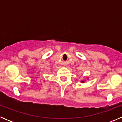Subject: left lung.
<instances>
[{
  "label": "left lung",
  "instance_id": "8db88e82",
  "mask_svg": "<svg viewBox=\"0 0 122 122\" xmlns=\"http://www.w3.org/2000/svg\"><path fill=\"white\" fill-rule=\"evenodd\" d=\"M82 82H84V81H82Z\"/></svg>",
  "mask_w": 122,
  "mask_h": 122
}]
</instances>
